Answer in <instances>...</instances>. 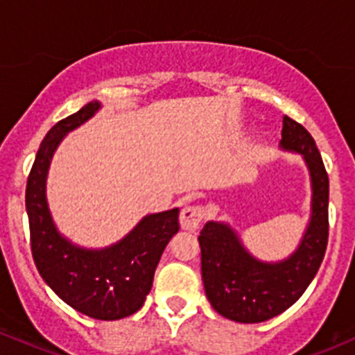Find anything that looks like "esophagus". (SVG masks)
Instances as JSON below:
<instances>
[{"label": "esophagus", "mask_w": 355, "mask_h": 355, "mask_svg": "<svg viewBox=\"0 0 355 355\" xmlns=\"http://www.w3.org/2000/svg\"><path fill=\"white\" fill-rule=\"evenodd\" d=\"M205 218V208L200 205H189L180 211V226L185 231H196Z\"/></svg>", "instance_id": "1"}]
</instances>
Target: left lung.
<instances>
[{"label":"left lung","mask_w":355,"mask_h":355,"mask_svg":"<svg viewBox=\"0 0 355 355\" xmlns=\"http://www.w3.org/2000/svg\"><path fill=\"white\" fill-rule=\"evenodd\" d=\"M282 147L304 155L312 175V220L300 248L284 263L266 264L241 247L236 234L220 223L201 230V277L208 301L226 319L264 322L293 306L319 271L329 236V178L312 135L284 117Z\"/></svg>","instance_id":"left-lung-1"}]
</instances>
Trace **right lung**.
<instances>
[{
    "label": "right lung",
    "instance_id": "1",
    "mask_svg": "<svg viewBox=\"0 0 355 355\" xmlns=\"http://www.w3.org/2000/svg\"><path fill=\"white\" fill-rule=\"evenodd\" d=\"M98 108V101L87 103L43 138L26 185V210L33 259L49 287L84 315L117 320L144 306L162 250L180 224L178 208L148 215L124 240L105 250L73 247L55 231L45 201L49 162L66 132L92 117Z\"/></svg>",
    "mask_w": 355,
    "mask_h": 355
}]
</instances>
